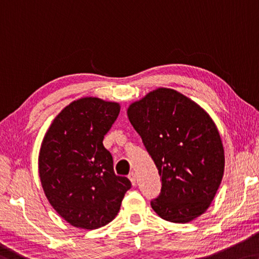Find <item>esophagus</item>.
<instances>
[{
    "label": "esophagus",
    "instance_id": "1",
    "mask_svg": "<svg viewBox=\"0 0 259 259\" xmlns=\"http://www.w3.org/2000/svg\"><path fill=\"white\" fill-rule=\"evenodd\" d=\"M129 180L131 181V183H133V186H136L137 183V178H136V174H135V171H130V174L128 175Z\"/></svg>",
    "mask_w": 259,
    "mask_h": 259
}]
</instances>
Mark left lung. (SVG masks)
I'll return each mask as SVG.
<instances>
[{
    "label": "left lung",
    "mask_w": 259,
    "mask_h": 259,
    "mask_svg": "<svg viewBox=\"0 0 259 259\" xmlns=\"http://www.w3.org/2000/svg\"><path fill=\"white\" fill-rule=\"evenodd\" d=\"M126 113L161 176V192L151 200L154 212L176 224L203 214L225 169L223 142L210 115L165 88L133 102Z\"/></svg>",
    "instance_id": "left-lung-1"
}]
</instances>
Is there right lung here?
Wrapping results in <instances>:
<instances>
[{"mask_svg":"<svg viewBox=\"0 0 259 259\" xmlns=\"http://www.w3.org/2000/svg\"><path fill=\"white\" fill-rule=\"evenodd\" d=\"M120 113L117 102L86 97L52 122L39 152V176L48 202L73 227L97 229L120 211L131 182L114 173L102 141Z\"/></svg>","mask_w":259,"mask_h":259,"instance_id":"1","label":"right lung"}]
</instances>
